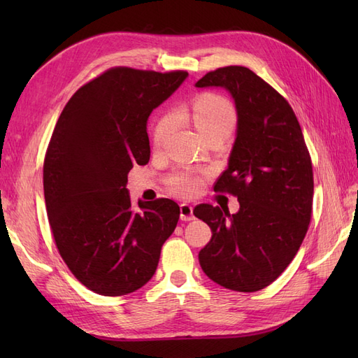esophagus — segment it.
Returning a JSON list of instances; mask_svg holds the SVG:
<instances>
[{
  "mask_svg": "<svg viewBox=\"0 0 358 358\" xmlns=\"http://www.w3.org/2000/svg\"><path fill=\"white\" fill-rule=\"evenodd\" d=\"M180 220L182 221H192L194 220V213H192V206L182 203L180 204Z\"/></svg>",
  "mask_w": 358,
  "mask_h": 358,
  "instance_id": "esophagus-1",
  "label": "esophagus"
}]
</instances>
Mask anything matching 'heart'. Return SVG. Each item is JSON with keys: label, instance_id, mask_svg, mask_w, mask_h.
<instances>
[{"label": "heart", "instance_id": "1", "mask_svg": "<svg viewBox=\"0 0 358 358\" xmlns=\"http://www.w3.org/2000/svg\"><path fill=\"white\" fill-rule=\"evenodd\" d=\"M180 117H188L204 137L216 131H231L236 122V113L230 101L218 95H203L191 104L189 109H182ZM178 122L175 113L162 116L154 131V143L161 146L171 134ZM171 187L180 196H194L200 189V179L192 175H178L171 179Z\"/></svg>", "mask_w": 358, "mask_h": 358}]
</instances>
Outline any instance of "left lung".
Returning <instances> with one entry per match:
<instances>
[{"mask_svg": "<svg viewBox=\"0 0 358 358\" xmlns=\"http://www.w3.org/2000/svg\"><path fill=\"white\" fill-rule=\"evenodd\" d=\"M197 88H222L234 101L237 128L229 166L215 191L237 196L236 213L200 204L210 227L203 272L224 288L263 289L284 272L305 239L312 215V162L297 117L282 95L246 67L210 71Z\"/></svg>", "mask_w": 358, "mask_h": 358, "instance_id": "8db88e82", "label": "left lung"}]
</instances>
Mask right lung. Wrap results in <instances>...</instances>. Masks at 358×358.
Listing matches in <instances>:
<instances>
[{"mask_svg":"<svg viewBox=\"0 0 358 358\" xmlns=\"http://www.w3.org/2000/svg\"><path fill=\"white\" fill-rule=\"evenodd\" d=\"M187 78L110 69L71 96L53 129L43 166L49 224L71 273L96 294L142 288L176 229L178 203L138 200L134 209L127 182L149 161V115Z\"/></svg>","mask_w":358,"mask_h":358,"instance_id":"obj_1","label":"right lung"}]
</instances>
